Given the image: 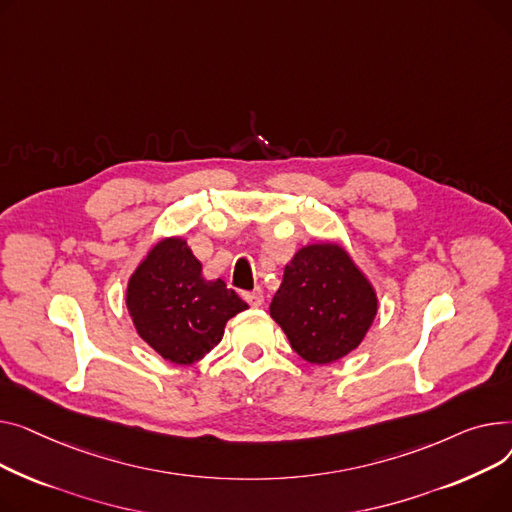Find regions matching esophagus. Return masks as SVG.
<instances>
[{
    "instance_id": "1",
    "label": "esophagus",
    "mask_w": 512,
    "mask_h": 512,
    "mask_svg": "<svg viewBox=\"0 0 512 512\" xmlns=\"http://www.w3.org/2000/svg\"><path fill=\"white\" fill-rule=\"evenodd\" d=\"M244 299H246V302H248L252 308H260V306L264 304V295H262V291H260V289L244 293Z\"/></svg>"
}]
</instances>
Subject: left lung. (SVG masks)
<instances>
[{"instance_id": "8db88e82", "label": "left lung", "mask_w": 512, "mask_h": 512, "mask_svg": "<svg viewBox=\"0 0 512 512\" xmlns=\"http://www.w3.org/2000/svg\"><path fill=\"white\" fill-rule=\"evenodd\" d=\"M293 351L316 366L359 347L378 312V295L353 256L335 242L299 248L270 302Z\"/></svg>"}]
</instances>
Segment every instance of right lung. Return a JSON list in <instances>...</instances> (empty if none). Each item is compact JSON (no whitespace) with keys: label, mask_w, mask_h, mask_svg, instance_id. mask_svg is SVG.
Masks as SVG:
<instances>
[{"label":"right lung","mask_w":512,"mask_h":512,"mask_svg":"<svg viewBox=\"0 0 512 512\" xmlns=\"http://www.w3.org/2000/svg\"><path fill=\"white\" fill-rule=\"evenodd\" d=\"M126 306L138 337L163 359L190 366L219 345L225 324L248 304L227 285L206 281L184 237H163L128 279Z\"/></svg>","instance_id":"1"}]
</instances>
